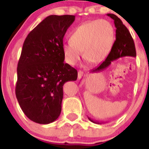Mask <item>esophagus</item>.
<instances>
[{"mask_svg":"<svg viewBox=\"0 0 149 149\" xmlns=\"http://www.w3.org/2000/svg\"><path fill=\"white\" fill-rule=\"evenodd\" d=\"M83 71H81V70H79L78 71V79H81L82 78V76H83Z\"/></svg>","mask_w":149,"mask_h":149,"instance_id":"obj_1","label":"esophagus"}]
</instances>
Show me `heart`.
Returning <instances> with one entry per match:
<instances>
[{
	"label": "heart",
	"mask_w": 149,
	"mask_h": 149,
	"mask_svg": "<svg viewBox=\"0 0 149 149\" xmlns=\"http://www.w3.org/2000/svg\"><path fill=\"white\" fill-rule=\"evenodd\" d=\"M114 40L115 31L109 22L100 19L86 22L73 29L70 42L63 45L65 62L76 65L84 52L87 62L93 65L100 63L112 49Z\"/></svg>",
	"instance_id": "heart-1"
}]
</instances>
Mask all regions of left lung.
Instances as JSON below:
<instances>
[{"instance_id":"1","label":"left lung","mask_w":149,"mask_h":149,"mask_svg":"<svg viewBox=\"0 0 149 149\" xmlns=\"http://www.w3.org/2000/svg\"><path fill=\"white\" fill-rule=\"evenodd\" d=\"M108 16L114 20L115 28H116V40L114 42L112 49L107 57L104 61H103L100 65L97 66L91 70V72H100L106 69L112 61L118 59L123 56H132L136 57V51L135 47L134 41L131 37L130 31L127 27L123 24L122 21L116 15L112 13H107ZM90 121L97 124H100L99 122L94 121L91 118H88Z\"/></svg>"}]
</instances>
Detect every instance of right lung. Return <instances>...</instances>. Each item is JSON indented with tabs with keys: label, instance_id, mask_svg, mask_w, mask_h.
I'll list each match as a JSON object with an SVG mask.
<instances>
[{
	"label": "right lung",
	"instance_id": "1",
	"mask_svg": "<svg viewBox=\"0 0 149 149\" xmlns=\"http://www.w3.org/2000/svg\"><path fill=\"white\" fill-rule=\"evenodd\" d=\"M75 16L50 15L26 37L18 63L16 96L31 121L49 124L58 119L63 86L76 81L78 72L64 63L63 37Z\"/></svg>",
	"mask_w": 149,
	"mask_h": 149
}]
</instances>
